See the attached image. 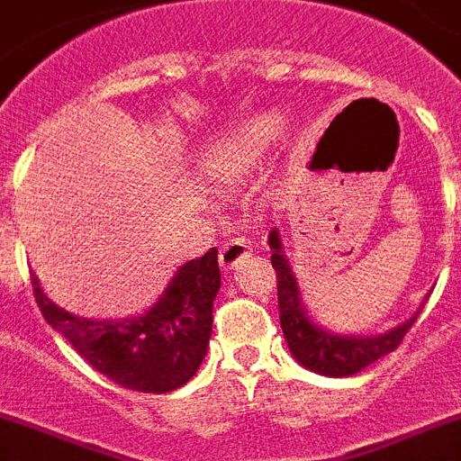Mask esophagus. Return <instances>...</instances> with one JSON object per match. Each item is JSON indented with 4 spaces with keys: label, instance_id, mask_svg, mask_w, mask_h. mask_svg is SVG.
Instances as JSON below:
<instances>
[{
    "label": "esophagus",
    "instance_id": "esophagus-1",
    "mask_svg": "<svg viewBox=\"0 0 461 461\" xmlns=\"http://www.w3.org/2000/svg\"><path fill=\"white\" fill-rule=\"evenodd\" d=\"M251 249H249V240L242 238V235H235V238L226 240L221 244V251H219V265H221L226 272L238 267L244 258H247Z\"/></svg>",
    "mask_w": 461,
    "mask_h": 461
}]
</instances>
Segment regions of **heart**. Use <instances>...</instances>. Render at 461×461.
I'll use <instances>...</instances> for the list:
<instances>
[{
	"label": "heart",
	"instance_id": "b5f03b06",
	"mask_svg": "<svg viewBox=\"0 0 461 461\" xmlns=\"http://www.w3.org/2000/svg\"><path fill=\"white\" fill-rule=\"evenodd\" d=\"M281 132V118L274 113L249 118L230 132L212 139L201 150V168L214 183H233L242 178L263 159L276 134Z\"/></svg>",
	"mask_w": 461,
	"mask_h": 461
}]
</instances>
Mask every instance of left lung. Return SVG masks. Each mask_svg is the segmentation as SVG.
Segmentation results:
<instances>
[{
  "mask_svg": "<svg viewBox=\"0 0 461 461\" xmlns=\"http://www.w3.org/2000/svg\"><path fill=\"white\" fill-rule=\"evenodd\" d=\"M267 244L272 249V267L276 269L278 318H281L283 336L294 361L311 373L324 375V377H349V375L361 373L370 363L393 352L404 333L416 322L418 313L423 311V303H420L411 318L384 333H370V336L358 333L357 336V333L329 331L327 327L315 322L303 306L299 281L285 256L276 226L269 230Z\"/></svg>",
  "mask_w": 461,
  "mask_h": 461,
  "instance_id": "8db88e82",
  "label": "left lung"
}]
</instances>
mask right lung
<instances>
[{
  "label": "right lung",
  "mask_w": 461,
  "mask_h": 461,
  "mask_svg": "<svg viewBox=\"0 0 461 461\" xmlns=\"http://www.w3.org/2000/svg\"><path fill=\"white\" fill-rule=\"evenodd\" d=\"M45 322L79 357L118 386L168 393L196 375L212 336V303L221 285L217 249L180 265L153 306L123 320H93L57 306L32 274Z\"/></svg>",
  "instance_id": "add662e5"
}]
</instances>
